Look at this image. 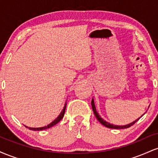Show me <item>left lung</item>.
<instances>
[{
    "instance_id": "obj_1",
    "label": "left lung",
    "mask_w": 158,
    "mask_h": 158,
    "mask_svg": "<svg viewBox=\"0 0 158 158\" xmlns=\"http://www.w3.org/2000/svg\"><path fill=\"white\" fill-rule=\"evenodd\" d=\"M91 106H92V109L94 110V115L96 116V117H97V119L99 120V122L101 123V124H102L103 126L107 127V128H114V129H122V128H129V127H131V126H133L135 123L137 122V120H139V119L142 116H141L139 118H138L137 119H136L135 121H134V122H132L131 123H129V124L128 125H126V126H115V125H113V124H110V123L106 122V120H104L102 117H100V116L99 115V114L97 113V109H96V107H95V105H94V99H92L91 100Z\"/></svg>"
}]
</instances>
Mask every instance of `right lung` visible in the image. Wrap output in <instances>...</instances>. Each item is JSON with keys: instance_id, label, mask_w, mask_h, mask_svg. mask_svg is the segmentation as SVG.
<instances>
[{"instance_id": "right-lung-1", "label": "right lung", "mask_w": 158, "mask_h": 158, "mask_svg": "<svg viewBox=\"0 0 158 158\" xmlns=\"http://www.w3.org/2000/svg\"><path fill=\"white\" fill-rule=\"evenodd\" d=\"M66 103H65V106L64 107V108H63V110H61V112L60 113V114L59 115V117L56 118L55 120H53L51 123H50V124L48 125L47 126H44V127H41V128H30V127H27V128H28L30 130H32V131H41V130H45L47 129V128H51L52 126H55L56 124H57L59 122V121L61 120V119L63 118V117H64V112H65V109H66Z\"/></svg>"}]
</instances>
